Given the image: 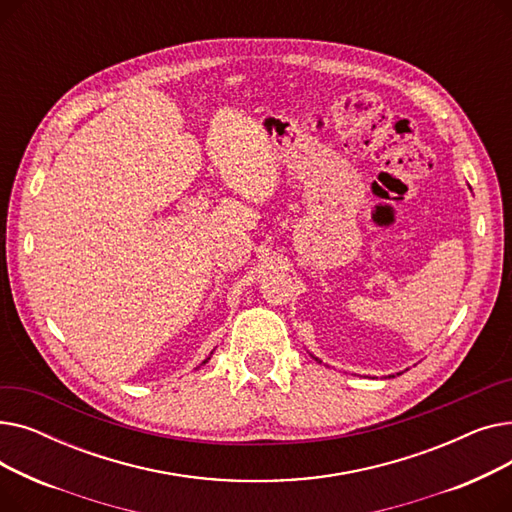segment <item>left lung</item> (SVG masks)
Wrapping results in <instances>:
<instances>
[{
	"label": "left lung",
	"instance_id": "obj_1",
	"mask_svg": "<svg viewBox=\"0 0 512 512\" xmlns=\"http://www.w3.org/2000/svg\"><path fill=\"white\" fill-rule=\"evenodd\" d=\"M315 361H319V359H315ZM319 363H321V361H319Z\"/></svg>",
	"mask_w": 512,
	"mask_h": 512
}]
</instances>
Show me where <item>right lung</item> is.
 <instances>
[{
    "mask_svg": "<svg viewBox=\"0 0 512 512\" xmlns=\"http://www.w3.org/2000/svg\"><path fill=\"white\" fill-rule=\"evenodd\" d=\"M203 363H207V359H205V361H203Z\"/></svg>",
    "mask_w": 512,
    "mask_h": 512,
    "instance_id": "right-lung-1",
    "label": "right lung"
}]
</instances>
